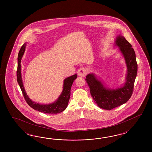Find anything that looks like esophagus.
Listing matches in <instances>:
<instances>
[{
	"instance_id": "34e87169",
	"label": "esophagus",
	"mask_w": 152,
	"mask_h": 152,
	"mask_svg": "<svg viewBox=\"0 0 152 152\" xmlns=\"http://www.w3.org/2000/svg\"><path fill=\"white\" fill-rule=\"evenodd\" d=\"M77 73L79 76H81V77H85L87 74L86 70L83 67H81L80 69H78Z\"/></svg>"
}]
</instances>
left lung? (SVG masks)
<instances>
[{"label":"left lung","mask_w":152,"mask_h":152,"mask_svg":"<svg viewBox=\"0 0 152 152\" xmlns=\"http://www.w3.org/2000/svg\"><path fill=\"white\" fill-rule=\"evenodd\" d=\"M114 46L118 47V50L124 57L127 67L125 83L119 87L111 88L107 87L94 73L88 74L85 78L94 101L99 107L107 110L129 100L133 93L138 69L135 51L121 34L116 38Z\"/></svg>","instance_id":"obj_1"}]
</instances>
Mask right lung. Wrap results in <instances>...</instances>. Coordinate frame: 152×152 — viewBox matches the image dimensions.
Masks as SVG:
<instances>
[{"label":"right lung","instance_id":"1","mask_svg":"<svg viewBox=\"0 0 152 152\" xmlns=\"http://www.w3.org/2000/svg\"><path fill=\"white\" fill-rule=\"evenodd\" d=\"M27 43L22 46L19 52L18 56V67L17 71V81L20 88L22 91L23 96L28 104L32 107L33 109L48 114H56L64 111L67 107L69 101L71 88L75 80L77 77V75L75 74L74 75L65 78L63 83V90L61 93L60 96L56 101L48 104H42L37 103L32 100L27 94L25 88L23 85L22 72H21V60L26 50Z\"/></svg>","mask_w":152,"mask_h":152}]
</instances>
